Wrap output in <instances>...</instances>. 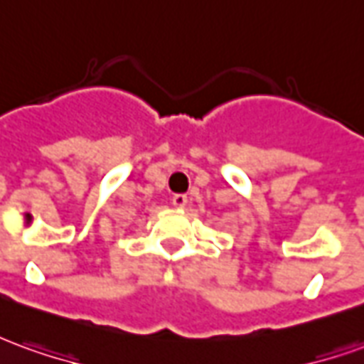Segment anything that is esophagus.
I'll return each instance as SVG.
<instances>
[{
  "label": "esophagus",
  "instance_id": "obj_1",
  "mask_svg": "<svg viewBox=\"0 0 364 364\" xmlns=\"http://www.w3.org/2000/svg\"><path fill=\"white\" fill-rule=\"evenodd\" d=\"M171 203H173L175 208H183V206L187 205V195H173V198H171Z\"/></svg>",
  "mask_w": 364,
  "mask_h": 364
}]
</instances>
